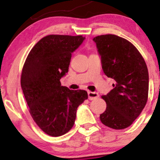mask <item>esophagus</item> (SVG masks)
Segmentation results:
<instances>
[{
    "mask_svg": "<svg viewBox=\"0 0 160 160\" xmlns=\"http://www.w3.org/2000/svg\"><path fill=\"white\" fill-rule=\"evenodd\" d=\"M88 98L89 100H94L97 99L98 98H99V94L97 92H92V91H88Z\"/></svg>",
    "mask_w": 160,
    "mask_h": 160,
    "instance_id": "34e87169",
    "label": "esophagus"
}]
</instances>
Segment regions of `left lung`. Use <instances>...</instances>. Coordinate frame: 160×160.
<instances>
[{
  "label": "left lung",
  "instance_id": "1",
  "mask_svg": "<svg viewBox=\"0 0 160 160\" xmlns=\"http://www.w3.org/2000/svg\"><path fill=\"white\" fill-rule=\"evenodd\" d=\"M93 41L104 74L115 82L114 88L101 96L107 108L100 119L109 128L124 129L133 123L147 102V66L136 47L125 38L108 34L94 37Z\"/></svg>",
  "mask_w": 160,
  "mask_h": 160
}]
</instances>
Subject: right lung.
Returning <instances> with one entry per match:
<instances>
[{
	"instance_id": "add662e5",
	"label": "right lung",
	"mask_w": 160,
	"mask_h": 160,
	"mask_svg": "<svg viewBox=\"0 0 160 160\" xmlns=\"http://www.w3.org/2000/svg\"><path fill=\"white\" fill-rule=\"evenodd\" d=\"M82 35H49L33 46L24 63L21 86L29 113L40 129L60 136L73 126L77 108L86 99V90L61 86L69 70L72 52L84 40Z\"/></svg>"
}]
</instances>
